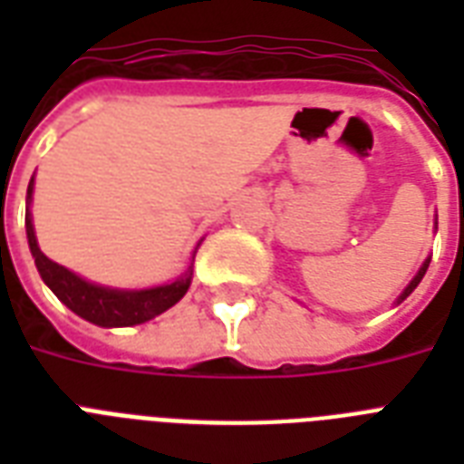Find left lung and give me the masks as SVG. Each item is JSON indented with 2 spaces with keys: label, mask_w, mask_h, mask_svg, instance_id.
<instances>
[{
  "label": "left lung",
  "mask_w": 464,
  "mask_h": 464,
  "mask_svg": "<svg viewBox=\"0 0 464 464\" xmlns=\"http://www.w3.org/2000/svg\"><path fill=\"white\" fill-rule=\"evenodd\" d=\"M436 228H439V221H436ZM429 262H431V257H426V260H424V265H421V267H419V272H417V275H414V279H411V282L407 284V286H404V291H402V294H400V296H397L395 305H397V304H402L404 298L410 296L411 291L417 289V286H419V282H421V279H424L426 269H429Z\"/></svg>",
  "instance_id": "left-lung-1"
}]
</instances>
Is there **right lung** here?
I'll return each mask as SVG.
<instances>
[{
    "label": "right lung",
    "mask_w": 464,
    "mask_h": 464,
    "mask_svg": "<svg viewBox=\"0 0 464 464\" xmlns=\"http://www.w3.org/2000/svg\"><path fill=\"white\" fill-rule=\"evenodd\" d=\"M33 180L35 178H31L28 192H25V236H28V247H31L40 279L50 286V291L72 313H76L83 320H89V323L98 324V327H132V324L149 323L151 317L166 313L168 308H173L188 294L189 284H192V262H189L188 272L170 284L149 286V289H112V286L89 282V279H83V276H79L72 269L62 267V265L50 260L40 250L35 228H33L31 202L33 185H35ZM197 247H199V243H197ZM195 253H192V260H195Z\"/></svg>",
    "instance_id": "obj_1"
}]
</instances>
